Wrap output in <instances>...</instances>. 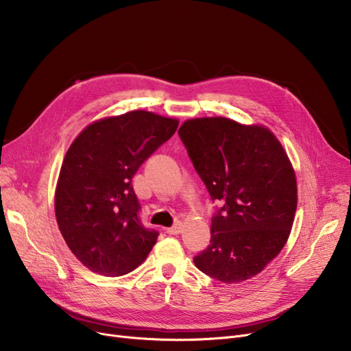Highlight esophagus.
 <instances>
[{"instance_id":"1","label":"esophagus","mask_w":351,"mask_h":351,"mask_svg":"<svg viewBox=\"0 0 351 351\" xmlns=\"http://www.w3.org/2000/svg\"><path fill=\"white\" fill-rule=\"evenodd\" d=\"M180 230H182V223H176L175 226L166 229V232H168L169 234H179Z\"/></svg>"}]
</instances>
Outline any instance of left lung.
<instances>
[{"instance_id":"obj_1","label":"left lung","mask_w":351,"mask_h":351,"mask_svg":"<svg viewBox=\"0 0 351 351\" xmlns=\"http://www.w3.org/2000/svg\"><path fill=\"white\" fill-rule=\"evenodd\" d=\"M185 143L212 200L210 245L193 262L222 283L259 274L285 247L298 208V182L280 141L263 125L225 117L182 123Z\"/></svg>"}]
</instances>
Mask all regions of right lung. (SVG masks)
<instances>
[{"mask_svg": "<svg viewBox=\"0 0 351 351\" xmlns=\"http://www.w3.org/2000/svg\"><path fill=\"white\" fill-rule=\"evenodd\" d=\"M178 125L175 118L131 110L89 123L71 143L55 188V217L89 270L122 276L152 250L159 233L141 223L132 178Z\"/></svg>", "mask_w": 351, "mask_h": 351, "instance_id": "1", "label": "right lung"}]
</instances>
